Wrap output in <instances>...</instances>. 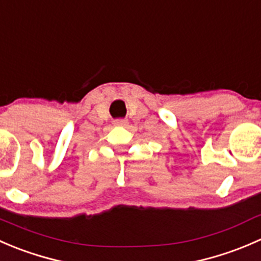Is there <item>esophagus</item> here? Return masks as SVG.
<instances>
[{"label":"esophagus","instance_id":"obj_1","mask_svg":"<svg viewBox=\"0 0 261 261\" xmlns=\"http://www.w3.org/2000/svg\"><path fill=\"white\" fill-rule=\"evenodd\" d=\"M114 125L115 126H126L127 125V120H125V118H116V120H114Z\"/></svg>","mask_w":261,"mask_h":261}]
</instances>
